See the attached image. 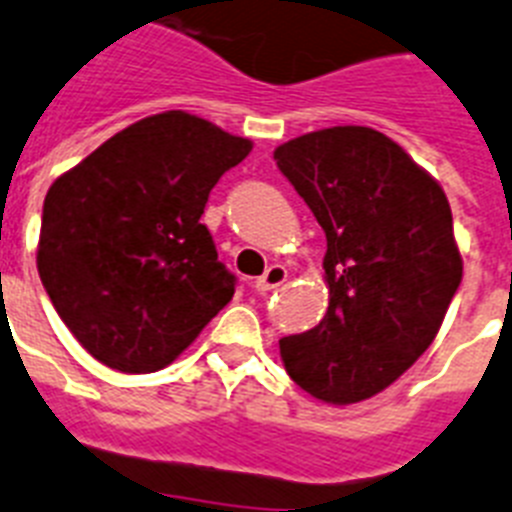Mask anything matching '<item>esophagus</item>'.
I'll use <instances>...</instances> for the list:
<instances>
[{
  "instance_id": "34e87169",
  "label": "esophagus",
  "mask_w": 512,
  "mask_h": 512,
  "mask_svg": "<svg viewBox=\"0 0 512 512\" xmlns=\"http://www.w3.org/2000/svg\"><path fill=\"white\" fill-rule=\"evenodd\" d=\"M285 280H287V269H285V266L272 264V266H269V269H266L264 274H261V277H256V280H253V287H256L259 293H272L274 287H280Z\"/></svg>"
}]
</instances>
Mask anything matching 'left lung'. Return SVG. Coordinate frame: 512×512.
I'll use <instances>...</instances> for the list:
<instances>
[{
	"mask_svg": "<svg viewBox=\"0 0 512 512\" xmlns=\"http://www.w3.org/2000/svg\"><path fill=\"white\" fill-rule=\"evenodd\" d=\"M274 162L327 235V314L280 340L301 390L361 403L416 363L463 277L445 190L398 143L361 125L316 130Z\"/></svg>",
	"mask_w": 512,
	"mask_h": 512,
	"instance_id": "8db88e82",
	"label": "left lung"
}]
</instances>
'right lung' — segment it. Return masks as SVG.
Segmentation results:
<instances>
[{
    "label": "right lung",
    "instance_id": "add662e5",
    "mask_svg": "<svg viewBox=\"0 0 512 512\" xmlns=\"http://www.w3.org/2000/svg\"><path fill=\"white\" fill-rule=\"evenodd\" d=\"M251 149L248 138L172 109L120 130L54 180L38 277L96 361L125 374L164 369L230 303L235 274L201 214Z\"/></svg>",
    "mask_w": 512,
    "mask_h": 512
}]
</instances>
